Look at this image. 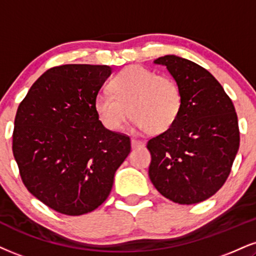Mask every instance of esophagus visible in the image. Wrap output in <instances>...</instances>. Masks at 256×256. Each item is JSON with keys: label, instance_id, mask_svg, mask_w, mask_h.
Wrapping results in <instances>:
<instances>
[{"label": "esophagus", "instance_id": "34e87169", "mask_svg": "<svg viewBox=\"0 0 256 256\" xmlns=\"http://www.w3.org/2000/svg\"><path fill=\"white\" fill-rule=\"evenodd\" d=\"M131 146H132V148H134V149H136V148H142V146H144V142L132 138V140H131Z\"/></svg>", "mask_w": 256, "mask_h": 256}]
</instances>
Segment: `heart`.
Returning <instances> with one entry per match:
<instances>
[{
  "mask_svg": "<svg viewBox=\"0 0 256 256\" xmlns=\"http://www.w3.org/2000/svg\"><path fill=\"white\" fill-rule=\"evenodd\" d=\"M112 94L100 92L94 110L107 130L119 131L130 118L150 134L168 131L182 108V95L173 80L140 66L122 70L110 84Z\"/></svg>",
  "mask_w": 256,
  "mask_h": 256,
  "instance_id": "1",
  "label": "heart"
}]
</instances>
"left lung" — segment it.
I'll return each instance as SVG.
<instances>
[{
    "mask_svg": "<svg viewBox=\"0 0 256 256\" xmlns=\"http://www.w3.org/2000/svg\"><path fill=\"white\" fill-rule=\"evenodd\" d=\"M154 63L167 68L175 80L182 108L168 131L148 142L149 178L172 202H204L226 182L238 152L235 107L220 83L194 62L167 54Z\"/></svg>",
    "mask_w": 256,
    "mask_h": 256,
    "instance_id": "obj_1",
    "label": "left lung"
}]
</instances>
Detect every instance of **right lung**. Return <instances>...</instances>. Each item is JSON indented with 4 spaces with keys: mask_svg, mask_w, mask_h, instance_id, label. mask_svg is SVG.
Here are the masks:
<instances>
[{
    "mask_svg": "<svg viewBox=\"0 0 256 256\" xmlns=\"http://www.w3.org/2000/svg\"><path fill=\"white\" fill-rule=\"evenodd\" d=\"M110 74L108 66L52 68L18 108L13 154L22 182L60 214L80 216L98 208L131 152L130 138L107 130L94 110Z\"/></svg>",
    "mask_w": 256,
    "mask_h": 256,
    "instance_id": "1",
    "label": "right lung"
}]
</instances>
